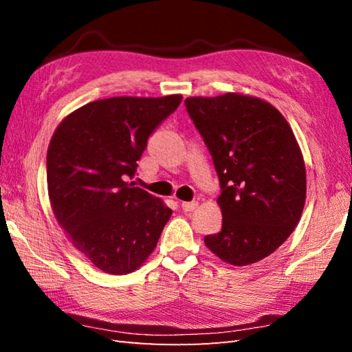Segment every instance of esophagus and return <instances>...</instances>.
I'll use <instances>...</instances> for the list:
<instances>
[{"mask_svg": "<svg viewBox=\"0 0 352 352\" xmlns=\"http://www.w3.org/2000/svg\"><path fill=\"white\" fill-rule=\"evenodd\" d=\"M198 207L197 201H190V203H182V208L184 212H193Z\"/></svg>", "mask_w": 352, "mask_h": 352, "instance_id": "esophagus-1", "label": "esophagus"}]
</instances>
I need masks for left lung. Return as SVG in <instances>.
Segmentation results:
<instances>
[{
  "mask_svg": "<svg viewBox=\"0 0 352 352\" xmlns=\"http://www.w3.org/2000/svg\"><path fill=\"white\" fill-rule=\"evenodd\" d=\"M184 104L221 186L222 228L204 237L207 248L230 265L256 263L301 218L305 166L294 131L278 110L254 96H193Z\"/></svg>",
  "mask_w": 352,
  "mask_h": 352,
  "instance_id": "obj_1",
  "label": "left lung"
}]
</instances>
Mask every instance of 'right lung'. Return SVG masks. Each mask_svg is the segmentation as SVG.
Instances as JSON below:
<instances>
[{"label": "right lung", "instance_id": "add662e5", "mask_svg": "<svg viewBox=\"0 0 352 352\" xmlns=\"http://www.w3.org/2000/svg\"><path fill=\"white\" fill-rule=\"evenodd\" d=\"M182 100L115 96L89 102L66 116L50 142L52 212L72 245L104 272L138 269L170 218L169 207L130 180L149 136Z\"/></svg>", "mask_w": 352, "mask_h": 352}]
</instances>
